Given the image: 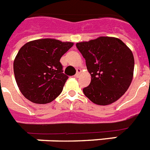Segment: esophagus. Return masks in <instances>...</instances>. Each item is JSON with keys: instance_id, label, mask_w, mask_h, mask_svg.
<instances>
[{"instance_id": "34e87169", "label": "esophagus", "mask_w": 150, "mask_h": 150, "mask_svg": "<svg viewBox=\"0 0 150 150\" xmlns=\"http://www.w3.org/2000/svg\"><path fill=\"white\" fill-rule=\"evenodd\" d=\"M81 73V69H76V74H75V76H76V77H78V76H80Z\"/></svg>"}]
</instances>
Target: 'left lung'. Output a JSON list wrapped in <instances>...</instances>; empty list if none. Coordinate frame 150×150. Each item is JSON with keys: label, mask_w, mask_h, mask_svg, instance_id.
Listing matches in <instances>:
<instances>
[{"label": "left lung", "mask_w": 150, "mask_h": 150, "mask_svg": "<svg viewBox=\"0 0 150 150\" xmlns=\"http://www.w3.org/2000/svg\"><path fill=\"white\" fill-rule=\"evenodd\" d=\"M91 81L83 94L98 105H111L125 93L133 77L134 56L122 40L101 36L76 44Z\"/></svg>", "instance_id": "8db88e82"}]
</instances>
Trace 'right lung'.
Returning a JSON list of instances; mask_svg holds the SVG:
<instances>
[{"mask_svg":"<svg viewBox=\"0 0 150 150\" xmlns=\"http://www.w3.org/2000/svg\"><path fill=\"white\" fill-rule=\"evenodd\" d=\"M74 45L54 39L31 41L20 49L14 61V74L20 91L35 104H47L63 91L68 76L59 60Z\"/></svg>","mask_w":150,"mask_h":150,"instance_id":"1","label":"right lung"}]
</instances>
